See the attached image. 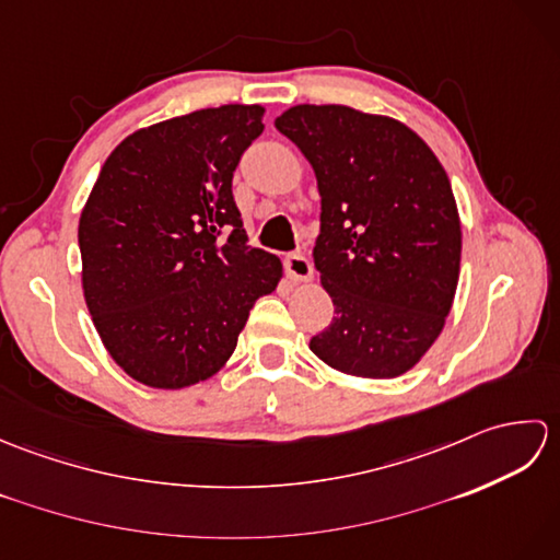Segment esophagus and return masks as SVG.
I'll return each mask as SVG.
<instances>
[{"label": "esophagus", "mask_w": 560, "mask_h": 560, "mask_svg": "<svg viewBox=\"0 0 560 560\" xmlns=\"http://www.w3.org/2000/svg\"><path fill=\"white\" fill-rule=\"evenodd\" d=\"M283 265H287V271L293 281H307L313 277V261L301 253H291Z\"/></svg>", "instance_id": "1"}]
</instances>
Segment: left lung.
I'll return each instance as SVG.
<instances>
[{
  "label": "left lung",
  "instance_id": "obj_1",
  "mask_svg": "<svg viewBox=\"0 0 560 560\" xmlns=\"http://www.w3.org/2000/svg\"><path fill=\"white\" fill-rule=\"evenodd\" d=\"M273 125L311 161L323 199L313 257L335 317L311 351L347 375L407 373L457 291L462 229L447 173L392 117L295 105Z\"/></svg>",
  "mask_w": 560,
  "mask_h": 560
}]
</instances>
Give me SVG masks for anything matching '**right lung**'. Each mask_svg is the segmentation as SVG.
Returning <instances> with one entry per match:
<instances>
[{
	"label": "right lung",
	"instance_id": "right-lung-1",
	"mask_svg": "<svg viewBox=\"0 0 560 560\" xmlns=\"http://www.w3.org/2000/svg\"><path fill=\"white\" fill-rule=\"evenodd\" d=\"M259 105H221L129 135L79 221L83 295L115 363L180 389L231 359L281 261L247 245L233 173L261 135Z\"/></svg>",
	"mask_w": 560,
	"mask_h": 560
}]
</instances>
